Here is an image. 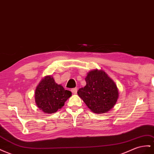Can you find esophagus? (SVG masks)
<instances>
[{
    "label": "esophagus",
    "mask_w": 154,
    "mask_h": 154,
    "mask_svg": "<svg viewBox=\"0 0 154 154\" xmlns=\"http://www.w3.org/2000/svg\"><path fill=\"white\" fill-rule=\"evenodd\" d=\"M77 91H78V88H76V87H75V88H73L71 89V91L72 93L73 94H76L77 93Z\"/></svg>",
    "instance_id": "esophagus-1"
}]
</instances>
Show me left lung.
I'll return each instance as SVG.
<instances>
[{
	"label": "left lung",
	"instance_id": "1",
	"mask_svg": "<svg viewBox=\"0 0 154 154\" xmlns=\"http://www.w3.org/2000/svg\"><path fill=\"white\" fill-rule=\"evenodd\" d=\"M85 81L86 85L79 89L78 94L91 111L103 113L113 107L119 97L118 89L104 71L92 70Z\"/></svg>",
	"mask_w": 154,
	"mask_h": 154
}]
</instances>
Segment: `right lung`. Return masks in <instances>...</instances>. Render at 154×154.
Returning <instances> with one entry per match:
<instances>
[{"label":"right lung","mask_w":154,"mask_h":154,"mask_svg":"<svg viewBox=\"0 0 154 154\" xmlns=\"http://www.w3.org/2000/svg\"><path fill=\"white\" fill-rule=\"evenodd\" d=\"M72 95L70 91L58 85L51 76H45L37 86L35 100L37 106L46 113H54L64 106Z\"/></svg>","instance_id":"add662e5"}]
</instances>
